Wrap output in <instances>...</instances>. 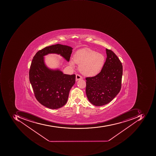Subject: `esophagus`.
<instances>
[{"instance_id": "34e87169", "label": "esophagus", "mask_w": 156, "mask_h": 156, "mask_svg": "<svg viewBox=\"0 0 156 156\" xmlns=\"http://www.w3.org/2000/svg\"><path fill=\"white\" fill-rule=\"evenodd\" d=\"M83 79V77H82L79 74H76V80L77 81V80H79L82 79Z\"/></svg>"}]
</instances>
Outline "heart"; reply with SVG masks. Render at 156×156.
Wrapping results in <instances>:
<instances>
[{
	"instance_id": "heart-1",
	"label": "heart",
	"mask_w": 156,
	"mask_h": 156,
	"mask_svg": "<svg viewBox=\"0 0 156 156\" xmlns=\"http://www.w3.org/2000/svg\"><path fill=\"white\" fill-rule=\"evenodd\" d=\"M104 54L96 52L90 48L77 51L73 60L70 61V65L74 67L75 63L79 64V70L84 76H94L100 73L105 63Z\"/></svg>"
}]
</instances>
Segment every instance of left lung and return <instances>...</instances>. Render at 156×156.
Returning a JSON list of instances; mask_svg holds the SVG:
<instances>
[{"instance_id":"left-lung-1","label":"left lung","mask_w":156,"mask_h":156,"mask_svg":"<svg viewBox=\"0 0 156 156\" xmlns=\"http://www.w3.org/2000/svg\"><path fill=\"white\" fill-rule=\"evenodd\" d=\"M106 61L100 73L86 78V93L88 100L95 106H102L111 102L121 88L122 63L112 51L106 49Z\"/></svg>"}]
</instances>
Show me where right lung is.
Wrapping results in <instances>:
<instances>
[{"label":"right lung","instance_id":"right-lung-1","mask_svg":"<svg viewBox=\"0 0 156 156\" xmlns=\"http://www.w3.org/2000/svg\"><path fill=\"white\" fill-rule=\"evenodd\" d=\"M72 49L60 44L52 45L39 51L33 58L29 71L30 83L37 100L47 108L58 109L66 104L70 89L76 82V74L50 69L45 64L44 57L56 53L69 61Z\"/></svg>","mask_w":156,"mask_h":156}]
</instances>
